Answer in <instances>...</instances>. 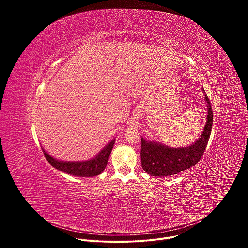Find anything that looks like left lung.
<instances>
[{
    "label": "left lung",
    "instance_id": "left-lung-1",
    "mask_svg": "<svg viewBox=\"0 0 248 248\" xmlns=\"http://www.w3.org/2000/svg\"><path fill=\"white\" fill-rule=\"evenodd\" d=\"M204 94L205 91L202 88ZM207 103V120L199 138L189 146L173 148L157 141H148L141 137V166L153 176H168L179 173L196 165L207 146L213 124V112L207 95H204Z\"/></svg>",
    "mask_w": 248,
    "mask_h": 248
}]
</instances>
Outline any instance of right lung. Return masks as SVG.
<instances>
[{
	"label": "right lung",
	"instance_id": "obj_1",
	"mask_svg": "<svg viewBox=\"0 0 248 248\" xmlns=\"http://www.w3.org/2000/svg\"><path fill=\"white\" fill-rule=\"evenodd\" d=\"M115 144V138L110 141L95 157L86 160V161H78V162H64L60 161L52 157L44 148H42L44 155L47 161L57 170L66 172L68 174H73L76 176H96L100 174L107 166L109 157L111 155L112 149Z\"/></svg>",
	"mask_w": 248,
	"mask_h": 248
}]
</instances>
